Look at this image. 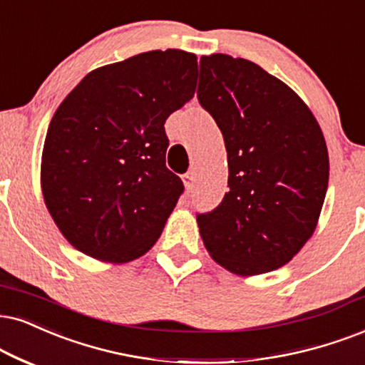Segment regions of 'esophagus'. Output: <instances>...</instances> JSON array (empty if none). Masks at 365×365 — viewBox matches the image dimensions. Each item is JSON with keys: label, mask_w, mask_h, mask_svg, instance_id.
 <instances>
[{"label": "esophagus", "mask_w": 365, "mask_h": 365, "mask_svg": "<svg viewBox=\"0 0 365 365\" xmlns=\"http://www.w3.org/2000/svg\"><path fill=\"white\" fill-rule=\"evenodd\" d=\"M182 180H183V185H185L187 190H192L193 183H195V175H193V172H188L183 175Z\"/></svg>", "instance_id": "obj_1"}]
</instances>
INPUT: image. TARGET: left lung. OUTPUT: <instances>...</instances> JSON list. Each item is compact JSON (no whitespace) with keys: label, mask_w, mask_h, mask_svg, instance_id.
<instances>
[{"label":"left lung","mask_w":365,"mask_h":365,"mask_svg":"<svg viewBox=\"0 0 365 365\" xmlns=\"http://www.w3.org/2000/svg\"><path fill=\"white\" fill-rule=\"evenodd\" d=\"M197 98L222 131L229 192L197 214L214 259L239 276L278 269L317 227L329 187V151L308 106L246 58H200Z\"/></svg>","instance_id":"obj_1"}]
</instances>
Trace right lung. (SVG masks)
Here are the masks:
<instances>
[{"instance_id":"right-lung-1","label":"right lung","mask_w":365,"mask_h":365,"mask_svg":"<svg viewBox=\"0 0 365 365\" xmlns=\"http://www.w3.org/2000/svg\"><path fill=\"white\" fill-rule=\"evenodd\" d=\"M195 82V55L153 50L96 68L62 101L41 153V192L73 247L119 264L158 241L183 192L165 165V121Z\"/></svg>"}]
</instances>
